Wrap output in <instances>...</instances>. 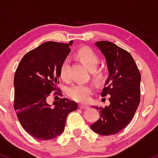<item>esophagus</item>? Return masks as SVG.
<instances>
[{
	"mask_svg": "<svg viewBox=\"0 0 158 158\" xmlns=\"http://www.w3.org/2000/svg\"><path fill=\"white\" fill-rule=\"evenodd\" d=\"M79 107L81 108V109H86V108L89 107V106L87 105V104H80Z\"/></svg>",
	"mask_w": 158,
	"mask_h": 158,
	"instance_id": "esophagus-1",
	"label": "esophagus"
}]
</instances>
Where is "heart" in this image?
Wrapping results in <instances>:
<instances>
[{
	"instance_id": "heart-1",
	"label": "heart",
	"mask_w": 158,
	"mask_h": 158,
	"mask_svg": "<svg viewBox=\"0 0 158 158\" xmlns=\"http://www.w3.org/2000/svg\"><path fill=\"white\" fill-rule=\"evenodd\" d=\"M77 56L87 66L89 69L91 70L90 72L92 77L96 82L101 83L106 78L107 71L105 68L98 67L100 63V56L93 49L87 47L82 48L77 51ZM69 60L66 59L62 63L60 68V76L63 79H67L69 77ZM93 92V86L89 84H74L68 89V94L71 98L81 102L89 101Z\"/></svg>"
}]
</instances>
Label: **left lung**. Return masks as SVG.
<instances>
[{
	"label": "left lung",
	"instance_id": "8db88e82",
	"mask_svg": "<svg viewBox=\"0 0 158 158\" xmlns=\"http://www.w3.org/2000/svg\"><path fill=\"white\" fill-rule=\"evenodd\" d=\"M95 45L105 57L109 73L101 95L110 96L108 106H93L100 118L90 127L100 135H113L123 130L134 118L140 101L141 75L127 51L108 41Z\"/></svg>",
	"mask_w": 158,
	"mask_h": 158
}]
</instances>
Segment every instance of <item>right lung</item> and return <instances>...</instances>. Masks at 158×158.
Instances as JSON below:
<instances>
[{"label":"right lung","instance_id":"1","mask_svg":"<svg viewBox=\"0 0 158 158\" xmlns=\"http://www.w3.org/2000/svg\"><path fill=\"white\" fill-rule=\"evenodd\" d=\"M69 44L46 42L23 56L14 77V109L23 128L40 140L63 132L68 115L77 103L66 98L49 104L46 99L57 90L62 63L70 53Z\"/></svg>","mask_w":158,"mask_h":158}]
</instances>
